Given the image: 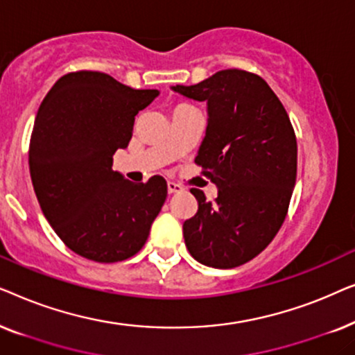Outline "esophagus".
Here are the masks:
<instances>
[{"label":"esophagus","mask_w":355,"mask_h":355,"mask_svg":"<svg viewBox=\"0 0 355 355\" xmlns=\"http://www.w3.org/2000/svg\"><path fill=\"white\" fill-rule=\"evenodd\" d=\"M181 191H182V187L179 186V184L168 182V192L169 193H178V192H181Z\"/></svg>","instance_id":"34e87169"}]
</instances>
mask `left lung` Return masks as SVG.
I'll list each match as a JSON object with an SVG mask.
<instances>
[{
  "mask_svg": "<svg viewBox=\"0 0 355 355\" xmlns=\"http://www.w3.org/2000/svg\"><path fill=\"white\" fill-rule=\"evenodd\" d=\"M173 90L207 101V135L196 164L218 187L213 202L191 189L198 208L182 225L186 247L202 265L236 268L273 241L288 215L297 174L294 128L254 72L225 69Z\"/></svg>",
  "mask_w": 355,
  "mask_h": 355,
  "instance_id": "left-lung-1",
  "label": "left lung"
}]
</instances>
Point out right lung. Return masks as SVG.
I'll return each instance as SVG.
<instances>
[{"label": "right lung", "instance_id": "right-lung-1", "mask_svg": "<svg viewBox=\"0 0 355 355\" xmlns=\"http://www.w3.org/2000/svg\"><path fill=\"white\" fill-rule=\"evenodd\" d=\"M157 96L105 72L77 71L58 79L38 108L28 145L33 191L60 239L87 260L137 254L166 200L162 176L134 184L113 171L135 116Z\"/></svg>", "mask_w": 355, "mask_h": 355}]
</instances>
